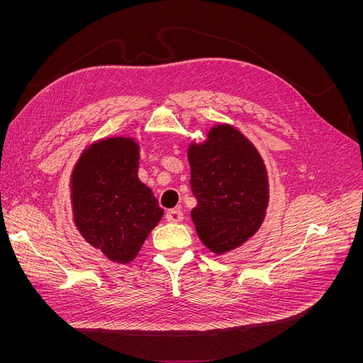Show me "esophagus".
I'll use <instances>...</instances> for the list:
<instances>
[{"instance_id":"34e87169","label":"esophagus","mask_w":363,"mask_h":363,"mask_svg":"<svg viewBox=\"0 0 363 363\" xmlns=\"http://www.w3.org/2000/svg\"><path fill=\"white\" fill-rule=\"evenodd\" d=\"M183 218V212L179 211V208H172V211L167 212V219L169 223H182Z\"/></svg>"}]
</instances>
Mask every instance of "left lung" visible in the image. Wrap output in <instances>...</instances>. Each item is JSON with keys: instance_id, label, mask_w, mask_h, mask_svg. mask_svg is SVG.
Segmentation results:
<instances>
[{"instance_id": "8db88e82", "label": "left lung", "mask_w": 363, "mask_h": 363, "mask_svg": "<svg viewBox=\"0 0 363 363\" xmlns=\"http://www.w3.org/2000/svg\"><path fill=\"white\" fill-rule=\"evenodd\" d=\"M191 216L203 244L216 255L242 245L257 232L268 204L265 164L248 139L230 125L208 131L189 148Z\"/></svg>"}]
</instances>
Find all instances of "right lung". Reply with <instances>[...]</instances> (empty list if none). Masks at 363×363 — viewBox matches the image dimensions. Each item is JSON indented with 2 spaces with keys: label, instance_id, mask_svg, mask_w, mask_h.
Segmentation results:
<instances>
[{
  "label": "right lung",
  "instance_id": "1",
  "mask_svg": "<svg viewBox=\"0 0 363 363\" xmlns=\"http://www.w3.org/2000/svg\"><path fill=\"white\" fill-rule=\"evenodd\" d=\"M138 144L111 138L86 150L72 172L75 225L92 247L128 263L163 215L156 196L138 179Z\"/></svg>",
  "mask_w": 363,
  "mask_h": 363
}]
</instances>
